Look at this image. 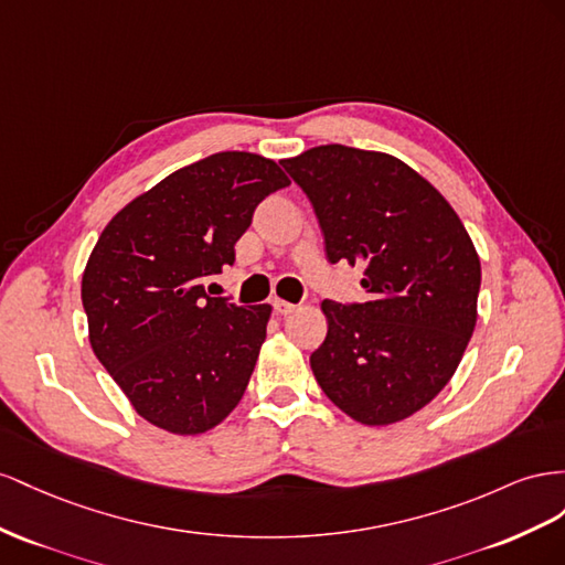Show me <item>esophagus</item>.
<instances>
[{
  "label": "esophagus",
  "instance_id": "obj_1",
  "mask_svg": "<svg viewBox=\"0 0 565 565\" xmlns=\"http://www.w3.org/2000/svg\"><path fill=\"white\" fill-rule=\"evenodd\" d=\"M271 305H274V310H277V315H281V317L296 312V305H294V302H286V300H281V298H274Z\"/></svg>",
  "mask_w": 565,
  "mask_h": 565
}]
</instances>
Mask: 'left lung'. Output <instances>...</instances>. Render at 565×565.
<instances>
[{
	"label": "left lung",
	"mask_w": 565,
	"mask_h": 565,
	"mask_svg": "<svg viewBox=\"0 0 565 565\" xmlns=\"http://www.w3.org/2000/svg\"><path fill=\"white\" fill-rule=\"evenodd\" d=\"M308 193L329 263L360 265L369 300L321 302L310 366L333 405L388 426L438 395L478 319L480 257L455 207L399 158L327 143L281 160Z\"/></svg>",
	"instance_id": "1"
}]
</instances>
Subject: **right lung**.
<instances>
[{
	"instance_id": "right-lung-1",
	"label": "right lung",
	"mask_w": 565,
	"mask_h": 565,
	"mask_svg": "<svg viewBox=\"0 0 565 565\" xmlns=\"http://www.w3.org/2000/svg\"><path fill=\"white\" fill-rule=\"evenodd\" d=\"M291 180L271 158L222 151L174 170L106 224L83 271L89 343L135 412L174 435L232 414L271 305L211 298L255 207Z\"/></svg>"
}]
</instances>
